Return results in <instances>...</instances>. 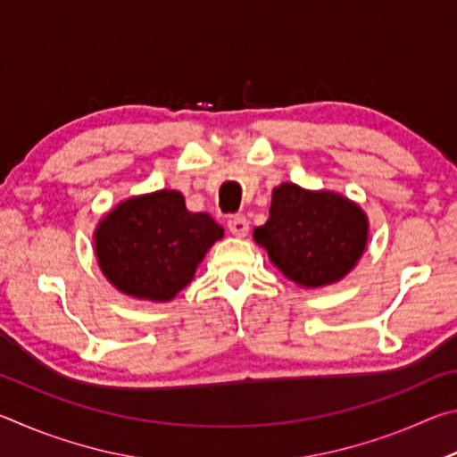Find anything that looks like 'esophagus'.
Instances as JSON below:
<instances>
[{
  "label": "esophagus",
  "mask_w": 457,
  "mask_h": 457,
  "mask_svg": "<svg viewBox=\"0 0 457 457\" xmlns=\"http://www.w3.org/2000/svg\"><path fill=\"white\" fill-rule=\"evenodd\" d=\"M228 229L234 236L244 237V236H247V231H250V221H247L244 215H234V218L228 220Z\"/></svg>",
  "instance_id": "esophagus-1"
}]
</instances>
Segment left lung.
Wrapping results in <instances>:
<instances>
[{
  "label": "left lung",
  "instance_id": "left-lung-1",
  "mask_svg": "<svg viewBox=\"0 0 457 457\" xmlns=\"http://www.w3.org/2000/svg\"><path fill=\"white\" fill-rule=\"evenodd\" d=\"M369 221L357 204L332 191L282 183L272 191L270 218L253 239L292 282L319 288L345 278L367 247Z\"/></svg>",
  "mask_w": 457,
  "mask_h": 457
}]
</instances>
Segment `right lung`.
<instances>
[{"label":"right lung","instance_id":"obj_1","mask_svg":"<svg viewBox=\"0 0 457 457\" xmlns=\"http://www.w3.org/2000/svg\"><path fill=\"white\" fill-rule=\"evenodd\" d=\"M223 228L207 213H191L179 191L161 189L122 201L98 221L95 252L114 288L167 303L193 280Z\"/></svg>","mask_w":457,"mask_h":457}]
</instances>
